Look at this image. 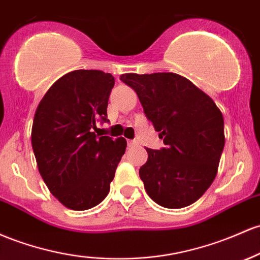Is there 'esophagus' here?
<instances>
[{
    "label": "esophagus",
    "instance_id": "obj_1",
    "mask_svg": "<svg viewBox=\"0 0 260 260\" xmlns=\"http://www.w3.org/2000/svg\"><path fill=\"white\" fill-rule=\"evenodd\" d=\"M137 144H138V142L135 141V139H133V141H128V145H129V147H135Z\"/></svg>",
    "mask_w": 260,
    "mask_h": 260
}]
</instances>
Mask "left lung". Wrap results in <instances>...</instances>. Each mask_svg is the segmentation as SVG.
<instances>
[{"mask_svg":"<svg viewBox=\"0 0 260 260\" xmlns=\"http://www.w3.org/2000/svg\"><path fill=\"white\" fill-rule=\"evenodd\" d=\"M165 147L147 148L139 176L149 198L167 209H182L201 198L217 174L224 123L209 95L174 73L123 74Z\"/></svg>","mask_w":260,"mask_h":260,"instance_id":"obj_1","label":"left lung"}]
</instances>
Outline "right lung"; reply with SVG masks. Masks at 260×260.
<instances>
[{
  "label": "right lung",
  "instance_id": "obj_1",
  "mask_svg": "<svg viewBox=\"0 0 260 260\" xmlns=\"http://www.w3.org/2000/svg\"><path fill=\"white\" fill-rule=\"evenodd\" d=\"M115 78L101 70H75L61 76L37 107L32 147L48 189L65 207L84 211L107 196L125 152L123 137H99L108 122L107 105Z\"/></svg>",
  "mask_w": 260,
  "mask_h": 260
}]
</instances>
